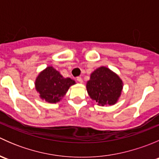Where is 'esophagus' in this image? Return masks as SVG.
<instances>
[{
  "mask_svg": "<svg viewBox=\"0 0 159 159\" xmlns=\"http://www.w3.org/2000/svg\"><path fill=\"white\" fill-rule=\"evenodd\" d=\"M77 81H78L79 83L83 82V80L82 78H81V77H78V78H77Z\"/></svg>",
  "mask_w": 159,
  "mask_h": 159,
  "instance_id": "obj_1",
  "label": "esophagus"
}]
</instances>
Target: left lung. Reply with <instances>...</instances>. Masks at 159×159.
<instances>
[{
  "instance_id": "8db88e82",
  "label": "left lung",
  "mask_w": 159,
  "mask_h": 159,
  "mask_svg": "<svg viewBox=\"0 0 159 159\" xmlns=\"http://www.w3.org/2000/svg\"><path fill=\"white\" fill-rule=\"evenodd\" d=\"M86 88L90 98L98 105H113L121 96L123 82L117 74L102 66L91 74Z\"/></svg>"
}]
</instances>
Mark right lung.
I'll return each mask as SVG.
<instances>
[{
  "instance_id": "add662e5",
  "label": "right lung",
  "mask_w": 159,
  "mask_h": 159,
  "mask_svg": "<svg viewBox=\"0 0 159 159\" xmlns=\"http://www.w3.org/2000/svg\"><path fill=\"white\" fill-rule=\"evenodd\" d=\"M75 84L74 80L64 78L60 72L48 66L37 77L35 89L41 99L48 103H57L65 95L70 86Z\"/></svg>"
}]
</instances>
